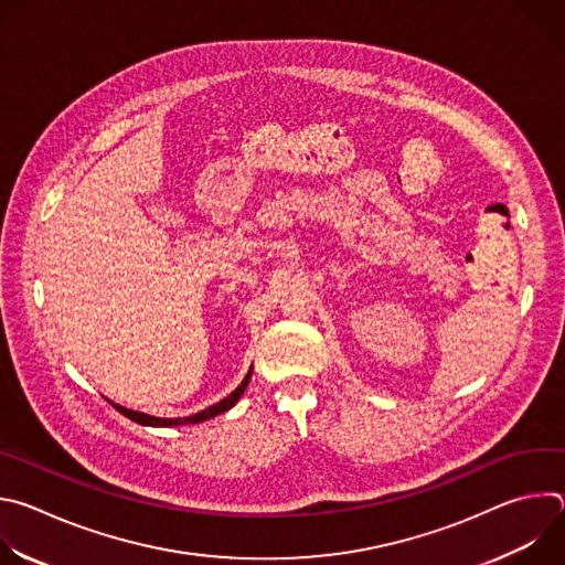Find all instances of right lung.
I'll return each instance as SVG.
<instances>
[{"instance_id": "right-lung-1", "label": "right lung", "mask_w": 565, "mask_h": 565, "mask_svg": "<svg viewBox=\"0 0 565 565\" xmlns=\"http://www.w3.org/2000/svg\"><path fill=\"white\" fill-rule=\"evenodd\" d=\"M250 375H253V369L248 371V375L244 377V382H241L227 397H223L221 402H216V405H212V407H207V409H203V412H199V414H194V416H188V418H156V416H147V414H140V412H131V409H125V407H120V405H111L122 414V416H127L129 420H134V423H138V425H147V427H179V425H196V423H203V420H210V418H214V416H218V414H223V412H227V409H232L236 402H238V397L244 395V391H246V386H248V382H250Z\"/></svg>"}]
</instances>
